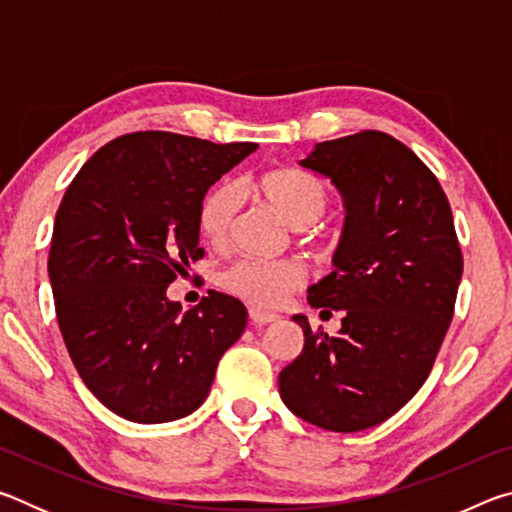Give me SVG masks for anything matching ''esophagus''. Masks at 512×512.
<instances>
[{
	"label": "esophagus",
	"instance_id": "34e87169",
	"mask_svg": "<svg viewBox=\"0 0 512 512\" xmlns=\"http://www.w3.org/2000/svg\"><path fill=\"white\" fill-rule=\"evenodd\" d=\"M248 316H250V323H253V325H268V323H275V320L280 318L277 314H271V311H262L257 307L250 309Z\"/></svg>",
	"mask_w": 512,
	"mask_h": 512
}]
</instances>
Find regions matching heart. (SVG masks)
<instances>
[{"label": "heart", "instance_id": "obj_1", "mask_svg": "<svg viewBox=\"0 0 512 512\" xmlns=\"http://www.w3.org/2000/svg\"><path fill=\"white\" fill-rule=\"evenodd\" d=\"M262 194L291 228L307 230L323 219L329 207V189L323 180L300 169H275L259 178ZM239 212V194L230 183L212 187L198 210V228L214 246L230 239ZM305 282L296 262H262L241 259L223 273L221 284L230 293L259 307H275Z\"/></svg>", "mask_w": 512, "mask_h": 512}]
</instances>
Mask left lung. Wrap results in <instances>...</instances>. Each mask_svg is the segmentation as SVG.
Returning <instances> with one entry per match:
<instances>
[{"label": "left lung", "mask_w": 512, "mask_h": 512, "mask_svg": "<svg viewBox=\"0 0 512 512\" xmlns=\"http://www.w3.org/2000/svg\"><path fill=\"white\" fill-rule=\"evenodd\" d=\"M302 167L329 178L345 205L334 271L307 289L343 311L339 334H314L280 372L282 402L320 429L352 433L397 413L429 377L454 316L463 255L438 178L409 146L363 131L314 146Z\"/></svg>", "instance_id": "obj_1"}]
</instances>
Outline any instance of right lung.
Here are the masks:
<instances>
[{
	"label": "right lung",
	"mask_w": 512,
	"mask_h": 512,
	"mask_svg": "<svg viewBox=\"0 0 512 512\" xmlns=\"http://www.w3.org/2000/svg\"><path fill=\"white\" fill-rule=\"evenodd\" d=\"M255 149L164 131L121 135L67 187L47 262L58 327L83 384L119 418L158 424L194 413L244 334L237 298L210 291L183 311L167 287L205 255L207 189Z\"/></svg>",
	"instance_id": "add662e5"
}]
</instances>
